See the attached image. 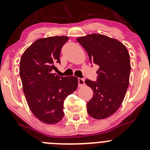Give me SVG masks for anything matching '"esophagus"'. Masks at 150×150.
<instances>
[{
	"label": "esophagus",
	"instance_id": "34e87169",
	"mask_svg": "<svg viewBox=\"0 0 150 150\" xmlns=\"http://www.w3.org/2000/svg\"><path fill=\"white\" fill-rule=\"evenodd\" d=\"M85 85V80L83 79H81V78H79L78 79V86H79V88L82 87V86Z\"/></svg>",
	"mask_w": 150,
	"mask_h": 150
}]
</instances>
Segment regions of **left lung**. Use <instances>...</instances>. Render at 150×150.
<instances>
[{
  "instance_id": "1",
  "label": "left lung",
  "mask_w": 150,
  "mask_h": 150,
  "mask_svg": "<svg viewBox=\"0 0 150 150\" xmlns=\"http://www.w3.org/2000/svg\"><path fill=\"white\" fill-rule=\"evenodd\" d=\"M76 41L90 61L100 67L97 82L85 81L94 93L87 103V112L94 119H105L117 111L126 95L131 70L129 54L120 41L101 34H89Z\"/></svg>"
}]
</instances>
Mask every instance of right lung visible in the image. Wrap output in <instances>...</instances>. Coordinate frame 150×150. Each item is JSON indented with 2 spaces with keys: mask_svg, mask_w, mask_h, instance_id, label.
<instances>
[{
  "mask_svg": "<svg viewBox=\"0 0 150 150\" xmlns=\"http://www.w3.org/2000/svg\"><path fill=\"white\" fill-rule=\"evenodd\" d=\"M68 36H50L35 41L22 54L19 74L30 111L47 124H55L64 117V100L78 86L76 76L62 77L53 74L60 63L61 48Z\"/></svg>",
  "mask_w": 150,
  "mask_h": 150,
  "instance_id": "1",
  "label": "right lung"
}]
</instances>
